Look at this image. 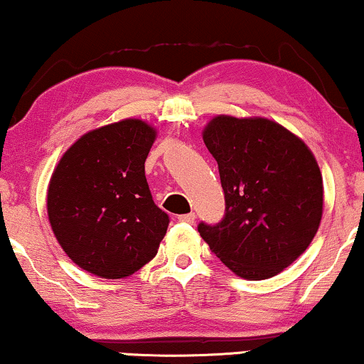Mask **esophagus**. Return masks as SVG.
Segmentation results:
<instances>
[{"mask_svg": "<svg viewBox=\"0 0 364 364\" xmlns=\"http://www.w3.org/2000/svg\"><path fill=\"white\" fill-rule=\"evenodd\" d=\"M178 222L193 223V222H196V213H193V212H191V213H182V215H178Z\"/></svg>", "mask_w": 364, "mask_h": 364, "instance_id": "obj_1", "label": "esophagus"}]
</instances>
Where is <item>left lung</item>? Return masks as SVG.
Here are the masks:
<instances>
[{
  "label": "left lung",
  "mask_w": 364,
  "mask_h": 364,
  "mask_svg": "<svg viewBox=\"0 0 364 364\" xmlns=\"http://www.w3.org/2000/svg\"><path fill=\"white\" fill-rule=\"evenodd\" d=\"M203 142L218 164L225 217L198 223L222 263L245 280H267L306 250L323 215V178L313 152L265 117L217 116Z\"/></svg>",
  "instance_id": "left-lung-1"
}]
</instances>
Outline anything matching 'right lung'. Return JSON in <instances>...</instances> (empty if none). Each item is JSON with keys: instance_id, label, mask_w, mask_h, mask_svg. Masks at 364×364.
<instances>
[{"instance_id": "right-lung-1", "label": "right lung", "mask_w": 364, "mask_h": 364, "mask_svg": "<svg viewBox=\"0 0 364 364\" xmlns=\"http://www.w3.org/2000/svg\"><path fill=\"white\" fill-rule=\"evenodd\" d=\"M156 137L146 121L122 119L84 134L54 167L48 218L82 270L117 280L156 257L168 227L144 168Z\"/></svg>"}]
</instances>
